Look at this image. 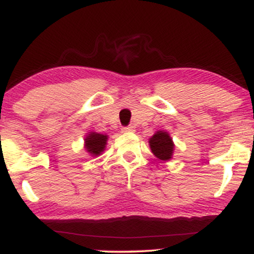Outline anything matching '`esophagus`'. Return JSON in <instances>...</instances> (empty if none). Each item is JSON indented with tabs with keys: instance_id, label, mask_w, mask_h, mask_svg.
<instances>
[{
	"instance_id": "34e87169",
	"label": "esophagus",
	"mask_w": 254,
	"mask_h": 254,
	"mask_svg": "<svg viewBox=\"0 0 254 254\" xmlns=\"http://www.w3.org/2000/svg\"><path fill=\"white\" fill-rule=\"evenodd\" d=\"M135 131V127H125L122 129V132H133Z\"/></svg>"
}]
</instances>
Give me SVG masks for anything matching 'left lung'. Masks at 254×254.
<instances>
[{
  "mask_svg": "<svg viewBox=\"0 0 254 254\" xmlns=\"http://www.w3.org/2000/svg\"><path fill=\"white\" fill-rule=\"evenodd\" d=\"M149 147L151 153L161 161H170L173 157L174 142L170 133L165 130H157L149 138Z\"/></svg>",
  "mask_w": 254,
  "mask_h": 254,
  "instance_id": "left-lung-1",
  "label": "left lung"
}]
</instances>
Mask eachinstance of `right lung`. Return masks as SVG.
Here are the masks:
<instances>
[{
    "label": "right lung",
    "instance_id": "right-lung-1",
    "mask_svg": "<svg viewBox=\"0 0 254 254\" xmlns=\"http://www.w3.org/2000/svg\"><path fill=\"white\" fill-rule=\"evenodd\" d=\"M107 139L109 136L103 135V133L95 132V131H89L84 137V150L89 154L90 156H99L106 149Z\"/></svg>",
    "mask_w": 254,
    "mask_h": 254
}]
</instances>
